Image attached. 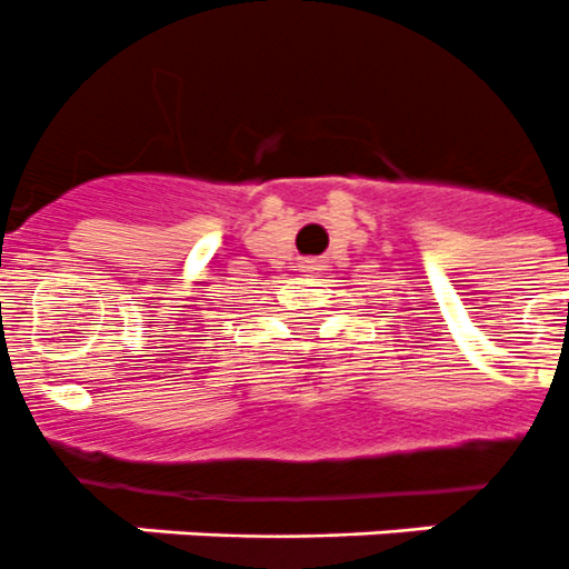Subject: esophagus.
Masks as SVG:
<instances>
[{"instance_id": "34e87169", "label": "esophagus", "mask_w": 569, "mask_h": 569, "mask_svg": "<svg viewBox=\"0 0 569 569\" xmlns=\"http://www.w3.org/2000/svg\"><path fill=\"white\" fill-rule=\"evenodd\" d=\"M318 260H303V263H300V269L303 271H309V274H312V271H318Z\"/></svg>"}]
</instances>
